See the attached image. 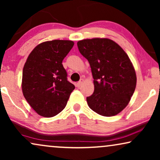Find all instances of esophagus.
I'll list each match as a JSON object with an SVG mask.
<instances>
[{
    "label": "esophagus",
    "instance_id": "1",
    "mask_svg": "<svg viewBox=\"0 0 160 160\" xmlns=\"http://www.w3.org/2000/svg\"><path fill=\"white\" fill-rule=\"evenodd\" d=\"M83 82H84V80L83 79H81L79 82H78L77 83H76V87H80L81 86H82V84H83Z\"/></svg>",
    "mask_w": 160,
    "mask_h": 160
}]
</instances>
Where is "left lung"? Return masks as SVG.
Returning <instances> with one entry per match:
<instances>
[{"label": "left lung", "mask_w": 160, "mask_h": 160, "mask_svg": "<svg viewBox=\"0 0 160 160\" xmlns=\"http://www.w3.org/2000/svg\"><path fill=\"white\" fill-rule=\"evenodd\" d=\"M80 53L88 60L95 90L87 98L92 110L112 117L128 106L136 87V74L132 62L121 47L108 38L78 41Z\"/></svg>", "instance_id": "1"}]
</instances>
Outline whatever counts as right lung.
<instances>
[{
    "label": "right lung",
    "mask_w": 160,
    "mask_h": 160,
    "mask_svg": "<svg viewBox=\"0 0 160 160\" xmlns=\"http://www.w3.org/2000/svg\"><path fill=\"white\" fill-rule=\"evenodd\" d=\"M74 43L53 40L41 43L31 52L22 71V92L39 115L52 117L66 106L75 86L68 81L62 64Z\"/></svg>",
    "instance_id": "1"
}]
</instances>
